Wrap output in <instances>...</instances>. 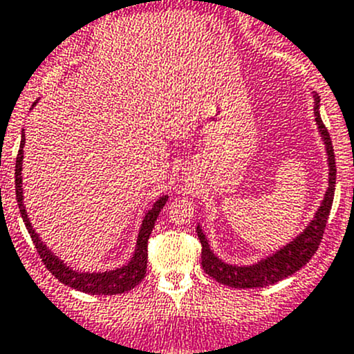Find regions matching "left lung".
<instances>
[{
    "instance_id": "1",
    "label": "left lung",
    "mask_w": 354,
    "mask_h": 354,
    "mask_svg": "<svg viewBox=\"0 0 354 354\" xmlns=\"http://www.w3.org/2000/svg\"><path fill=\"white\" fill-rule=\"evenodd\" d=\"M314 103L315 124H317L319 132H321L322 140L326 144L327 165H329V187H327L321 207L315 212L310 224L305 227L304 232H300L295 239L290 241L281 249H278L274 254L268 256V258L249 266L229 265V263L218 259L210 251V245L207 243V237L203 234L202 227H196V234H198V239L202 243L203 271L210 274L214 280H217L218 283L234 286V288H261V286L273 285L307 265L308 259L317 251L319 244L322 241V234H324L327 218H329L330 207H333L334 189H336V159H334L330 136L327 132L324 122H322L321 113H319V105H321L319 96H314Z\"/></svg>"
}]
</instances>
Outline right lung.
<instances>
[{"label": "right lung", "instance_id": "right-lung-1", "mask_svg": "<svg viewBox=\"0 0 354 354\" xmlns=\"http://www.w3.org/2000/svg\"><path fill=\"white\" fill-rule=\"evenodd\" d=\"M37 105V102L33 103V106ZM24 146H25V133H21V142H20V151L17 156V165H15V192H17V202L18 208H20L21 218H24L25 227H27L30 237H32L33 244H35L37 252L42 258L44 265L47 266V270L57 278L61 283L71 286L74 290H80V292L89 293V295H115V293H124L132 290L133 286H137L146 277L147 270V241L151 236L152 229H154L156 221L159 217V212L165 207L167 202V196H161L158 202L154 203V207L147 212L146 217H144L142 225H140L139 236H137V244L136 251H133L132 258L127 265L122 268H115L111 271H100V273H81V271L73 270L68 265H64L62 259H59L54 252L42 243V239L39 237V234L33 230L32 224L28 221L27 210L24 207V188H21V165H24Z\"/></svg>", "mask_w": 354, "mask_h": 354}]
</instances>
